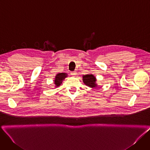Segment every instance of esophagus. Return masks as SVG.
<instances>
[{"label": "esophagus", "instance_id": "obj_1", "mask_svg": "<svg viewBox=\"0 0 150 150\" xmlns=\"http://www.w3.org/2000/svg\"><path fill=\"white\" fill-rule=\"evenodd\" d=\"M71 74L72 75H73V76H75V75H76V72H75V71L72 72H71Z\"/></svg>", "mask_w": 150, "mask_h": 150}]
</instances>
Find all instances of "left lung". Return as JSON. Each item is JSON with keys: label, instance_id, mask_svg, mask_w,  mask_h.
<instances>
[{"label": "left lung", "instance_id": "left-lung-1", "mask_svg": "<svg viewBox=\"0 0 150 150\" xmlns=\"http://www.w3.org/2000/svg\"><path fill=\"white\" fill-rule=\"evenodd\" d=\"M82 81L83 83L90 88H96V78L93 74H87L82 76Z\"/></svg>", "mask_w": 150, "mask_h": 150}]
</instances>
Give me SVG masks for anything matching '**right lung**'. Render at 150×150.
Here are the masks:
<instances>
[{
  "label": "right lung",
  "instance_id": "right-lung-1",
  "mask_svg": "<svg viewBox=\"0 0 150 150\" xmlns=\"http://www.w3.org/2000/svg\"><path fill=\"white\" fill-rule=\"evenodd\" d=\"M67 74L66 73H59L57 74L54 78V84L56 85V87H57L60 86V84L62 83L63 80L65 79L66 77H67Z\"/></svg>",
  "mask_w": 150,
  "mask_h": 150
}]
</instances>
